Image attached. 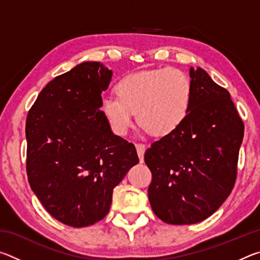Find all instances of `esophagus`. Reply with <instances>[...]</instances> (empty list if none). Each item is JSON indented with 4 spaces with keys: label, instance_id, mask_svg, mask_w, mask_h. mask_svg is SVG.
I'll list each match as a JSON object with an SVG mask.
<instances>
[{
    "label": "esophagus",
    "instance_id": "1",
    "mask_svg": "<svg viewBox=\"0 0 260 260\" xmlns=\"http://www.w3.org/2000/svg\"><path fill=\"white\" fill-rule=\"evenodd\" d=\"M136 146V150H138V155L140 158V161L142 162L143 161V155H144V151H146V144L143 142H138L135 144Z\"/></svg>",
    "mask_w": 260,
    "mask_h": 260
}]
</instances>
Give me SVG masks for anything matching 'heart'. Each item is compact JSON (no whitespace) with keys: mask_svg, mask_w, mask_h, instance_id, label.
I'll return each instance as SVG.
<instances>
[{"mask_svg":"<svg viewBox=\"0 0 260 260\" xmlns=\"http://www.w3.org/2000/svg\"><path fill=\"white\" fill-rule=\"evenodd\" d=\"M117 98L105 96L101 104L105 120L116 135L124 136L134 124L148 133L166 135L177 129L190 109L192 87L186 73L160 68L129 74L114 87Z\"/></svg>","mask_w":260,"mask_h":260,"instance_id":"1","label":"heart"}]
</instances>
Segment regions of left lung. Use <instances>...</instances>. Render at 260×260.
<instances>
[{"label": "left lung", "instance_id": "obj_1", "mask_svg": "<svg viewBox=\"0 0 260 260\" xmlns=\"http://www.w3.org/2000/svg\"><path fill=\"white\" fill-rule=\"evenodd\" d=\"M190 78L186 119L144 153L152 174L149 202L171 225L200 222L221 206L234 188L244 135L230 91L201 68H191Z\"/></svg>", "mask_w": 260, "mask_h": 260}]
</instances>
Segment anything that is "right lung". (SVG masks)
Segmentation results:
<instances>
[{
    "label": "right lung",
    "mask_w": 260,
    "mask_h": 260,
    "mask_svg": "<svg viewBox=\"0 0 260 260\" xmlns=\"http://www.w3.org/2000/svg\"><path fill=\"white\" fill-rule=\"evenodd\" d=\"M111 77L99 61L79 64L47 83L26 118L29 186L71 227L102 220L113 188L139 162L134 144L114 135L100 110Z\"/></svg>",
    "instance_id": "right-lung-1"
}]
</instances>
